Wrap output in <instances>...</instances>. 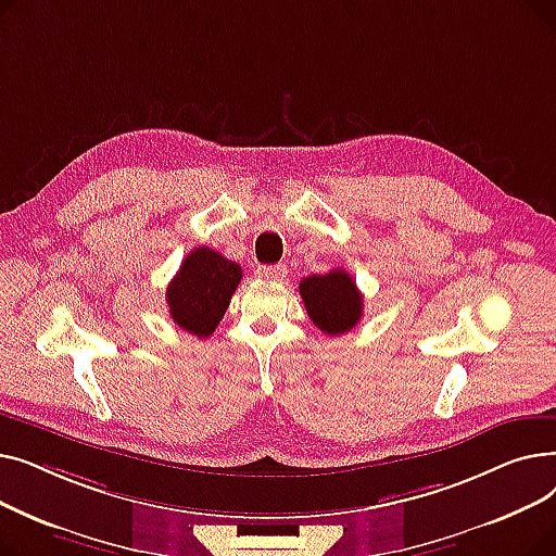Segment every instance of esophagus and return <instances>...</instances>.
Returning a JSON list of instances; mask_svg holds the SVG:
<instances>
[{
    "mask_svg": "<svg viewBox=\"0 0 556 556\" xmlns=\"http://www.w3.org/2000/svg\"><path fill=\"white\" fill-rule=\"evenodd\" d=\"M258 275L268 281H283L286 279V266H263L258 268Z\"/></svg>",
    "mask_w": 556,
    "mask_h": 556,
    "instance_id": "esophagus-1",
    "label": "esophagus"
}]
</instances>
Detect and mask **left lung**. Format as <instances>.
Here are the masks:
<instances>
[{
	"mask_svg": "<svg viewBox=\"0 0 556 556\" xmlns=\"http://www.w3.org/2000/svg\"><path fill=\"white\" fill-rule=\"evenodd\" d=\"M300 295L313 325L327 336L352 331L363 317V295L356 279L344 270L308 275L300 281Z\"/></svg>",
	"mask_w": 556,
	"mask_h": 556,
	"instance_id": "8db88e82",
	"label": "left lung"
}]
</instances>
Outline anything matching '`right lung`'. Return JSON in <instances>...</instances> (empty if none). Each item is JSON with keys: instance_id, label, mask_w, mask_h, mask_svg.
Masks as SVG:
<instances>
[{"instance_id": "right-lung-1", "label": "right lung", "mask_w": 556, "mask_h": 556, "mask_svg": "<svg viewBox=\"0 0 556 556\" xmlns=\"http://www.w3.org/2000/svg\"><path fill=\"white\" fill-rule=\"evenodd\" d=\"M241 277L237 261L225 258L212 248H195L166 288L170 319L191 336H212Z\"/></svg>"}]
</instances>
